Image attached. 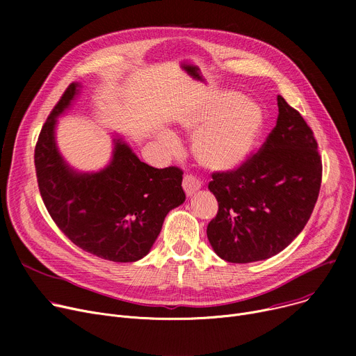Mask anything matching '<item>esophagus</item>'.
<instances>
[{"label": "esophagus", "mask_w": 356, "mask_h": 356, "mask_svg": "<svg viewBox=\"0 0 356 356\" xmlns=\"http://www.w3.org/2000/svg\"><path fill=\"white\" fill-rule=\"evenodd\" d=\"M183 189H184V193L188 195V197H191L200 189V181L197 179H195L193 176H184Z\"/></svg>", "instance_id": "esophagus-1"}]
</instances>
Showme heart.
I'll use <instances>...</instances> for the list:
<instances>
[{"label":"heart","instance_id":"1","mask_svg":"<svg viewBox=\"0 0 356 356\" xmlns=\"http://www.w3.org/2000/svg\"><path fill=\"white\" fill-rule=\"evenodd\" d=\"M192 141L195 159L212 172H231L244 164L263 136L266 120L263 109L238 92H220L209 104L186 112L180 125L196 129ZM159 141L165 149L177 148V138L161 129Z\"/></svg>","mask_w":356,"mask_h":356}]
</instances>
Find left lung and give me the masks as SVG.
I'll return each mask as SVG.
<instances>
[{
	"instance_id": "8db88e82",
	"label": "left lung",
	"mask_w": 356,
	"mask_h": 356,
	"mask_svg": "<svg viewBox=\"0 0 356 356\" xmlns=\"http://www.w3.org/2000/svg\"><path fill=\"white\" fill-rule=\"evenodd\" d=\"M278 117L259 152L231 172L212 175L218 213L207 234L228 263L267 259L303 231L322 183V160L300 112L277 97Z\"/></svg>"
}]
</instances>
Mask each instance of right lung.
I'll return each instance as SVG.
<instances>
[{"label": "right lung", "instance_id": "obj_1", "mask_svg": "<svg viewBox=\"0 0 356 356\" xmlns=\"http://www.w3.org/2000/svg\"><path fill=\"white\" fill-rule=\"evenodd\" d=\"M79 88L69 85L37 140L40 195L56 225L74 245L108 261L134 263L152 250L167 213L184 202L183 172L143 163L121 137L114 138L112 159L102 170H73L59 153L54 129Z\"/></svg>", "mask_w": 356, "mask_h": 356}]
</instances>
